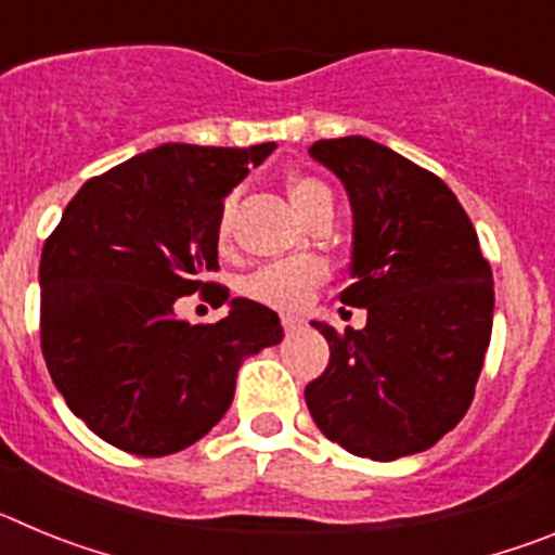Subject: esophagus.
<instances>
[{
	"instance_id": "esophagus-1",
	"label": "esophagus",
	"mask_w": 555,
	"mask_h": 555,
	"mask_svg": "<svg viewBox=\"0 0 555 555\" xmlns=\"http://www.w3.org/2000/svg\"><path fill=\"white\" fill-rule=\"evenodd\" d=\"M302 327V322L297 317H283V331L286 333H297Z\"/></svg>"
}]
</instances>
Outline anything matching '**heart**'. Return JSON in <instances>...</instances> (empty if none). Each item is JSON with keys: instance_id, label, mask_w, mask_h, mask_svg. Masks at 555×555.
<instances>
[{"instance_id": "b5f03b06", "label": "heart", "mask_w": 555, "mask_h": 555, "mask_svg": "<svg viewBox=\"0 0 555 555\" xmlns=\"http://www.w3.org/2000/svg\"><path fill=\"white\" fill-rule=\"evenodd\" d=\"M288 197H292L294 210L300 214L302 219L308 217V210L313 208L322 199H331V191L313 178H297L288 185ZM230 233V203L224 205L222 217H219L217 228V242L228 244ZM322 278H325V267L320 261H311V258H302V261H286V263H269V267L258 269L253 278H247L244 283V292L258 302H267L274 308H302L311 300L313 288L320 286Z\"/></svg>"}]
</instances>
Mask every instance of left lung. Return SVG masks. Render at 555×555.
Returning <instances> with one entry per match:
<instances>
[{"instance_id": "left-lung-1", "label": "left lung", "mask_w": 555, "mask_h": 555, "mask_svg": "<svg viewBox=\"0 0 555 555\" xmlns=\"http://www.w3.org/2000/svg\"><path fill=\"white\" fill-rule=\"evenodd\" d=\"M347 191L352 283L341 302L366 325L327 338L331 361L306 386L313 423L347 453L395 461L461 423L492 338L494 283L467 210L442 180L364 135L308 146Z\"/></svg>"}]
</instances>
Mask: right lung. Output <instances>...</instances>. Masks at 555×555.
Instances as JSON below:
<instances>
[{"label": "right lung", "mask_w": 555, "mask_h": 555, "mask_svg": "<svg viewBox=\"0 0 555 555\" xmlns=\"http://www.w3.org/2000/svg\"><path fill=\"white\" fill-rule=\"evenodd\" d=\"M274 146L141 152L88 180L43 244L49 375L113 448L155 459L203 439L233 403L244 361L283 338L272 308L203 283L219 269L224 197ZM199 287L229 302L224 321L191 326L173 313V302Z\"/></svg>", "instance_id": "obj_1"}]
</instances>
